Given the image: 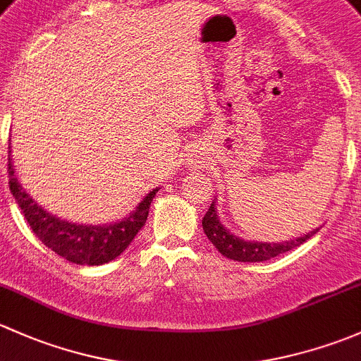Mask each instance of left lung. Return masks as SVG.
<instances>
[{
    "label": "left lung",
    "mask_w": 361,
    "mask_h": 361,
    "mask_svg": "<svg viewBox=\"0 0 361 361\" xmlns=\"http://www.w3.org/2000/svg\"><path fill=\"white\" fill-rule=\"evenodd\" d=\"M203 231L208 236V240L214 243V247L221 252L224 257L233 259L238 262H262L269 261V259L276 257V255L285 254V252L292 250V248L299 247L304 241L310 240L311 236L317 235L318 229L307 233V235L295 238V240L283 241V243H267V241H247L241 240L233 233H229L224 226L221 224L217 215V208L215 202H212L210 208L207 210L205 217L202 221Z\"/></svg>",
    "instance_id": "8db88e82"
}]
</instances>
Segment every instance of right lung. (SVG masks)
I'll return each mask as SVG.
<instances>
[{"label":"right lung","instance_id":"right-lung-1","mask_svg":"<svg viewBox=\"0 0 361 361\" xmlns=\"http://www.w3.org/2000/svg\"><path fill=\"white\" fill-rule=\"evenodd\" d=\"M8 184L15 202L18 203L25 221L29 222L38 240L61 257L74 264H81V266H100V264L113 261L118 255L123 254L125 248L132 243L137 233L146 224L151 202H153L156 192L159 191V188H156L147 192L146 198L139 203V207L128 217L121 219L114 224L87 226L55 217L43 207H39L25 192V189L22 188L17 176H15L10 151Z\"/></svg>","mask_w":361,"mask_h":361}]
</instances>
